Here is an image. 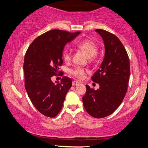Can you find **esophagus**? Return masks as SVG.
I'll return each mask as SVG.
<instances>
[{
  "instance_id": "obj_1",
  "label": "esophagus",
  "mask_w": 148,
  "mask_h": 148,
  "mask_svg": "<svg viewBox=\"0 0 148 148\" xmlns=\"http://www.w3.org/2000/svg\"><path fill=\"white\" fill-rule=\"evenodd\" d=\"M72 84H73V86H77V85H79V84H80V82H77V81H73L72 83Z\"/></svg>"
}]
</instances>
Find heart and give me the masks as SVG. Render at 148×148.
Masks as SVG:
<instances>
[{
  "label": "heart",
  "mask_w": 148,
  "mask_h": 148,
  "mask_svg": "<svg viewBox=\"0 0 148 148\" xmlns=\"http://www.w3.org/2000/svg\"><path fill=\"white\" fill-rule=\"evenodd\" d=\"M75 45L77 46V47L80 48L81 50L86 52L89 57H92V56H95L97 54V52H98V47H97L96 43L90 39H83L78 40L77 42H76ZM62 56L63 60L66 62H69L71 58V53L68 49H64L63 50ZM87 72H88V70L83 67H80V66H75V67L71 70V74L74 77L78 79H82Z\"/></svg>",
  "instance_id": "heart-1"
}]
</instances>
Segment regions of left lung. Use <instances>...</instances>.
I'll return each instance as SVG.
<instances>
[{"instance_id": "obj_1", "label": "left lung", "mask_w": 148, "mask_h": 148, "mask_svg": "<svg viewBox=\"0 0 148 148\" xmlns=\"http://www.w3.org/2000/svg\"><path fill=\"white\" fill-rule=\"evenodd\" d=\"M104 41L105 54L100 69L92 79L100 86L98 90L86 85L83 96L87 112L94 118H104L110 115L120 106L126 94L130 76L128 54L120 40L114 34L97 29Z\"/></svg>"}]
</instances>
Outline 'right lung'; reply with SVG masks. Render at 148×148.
<instances>
[{"instance_id": "right-lung-1", "label": "right lung", "mask_w": 148, "mask_h": 148, "mask_svg": "<svg viewBox=\"0 0 148 148\" xmlns=\"http://www.w3.org/2000/svg\"><path fill=\"white\" fill-rule=\"evenodd\" d=\"M80 33L50 30L36 38L26 51L23 63L25 88L32 104L44 116L53 118L59 113L72 86L71 79L67 77H62L60 83L56 84L51 77L59 72L66 43Z\"/></svg>"}]
</instances>
